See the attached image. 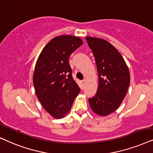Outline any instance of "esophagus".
Listing matches in <instances>:
<instances>
[{
	"instance_id": "1",
	"label": "esophagus",
	"mask_w": 153,
	"mask_h": 153,
	"mask_svg": "<svg viewBox=\"0 0 153 153\" xmlns=\"http://www.w3.org/2000/svg\"><path fill=\"white\" fill-rule=\"evenodd\" d=\"M85 82H85V80H82V82H81V83H82V85H83V86H84V85H85Z\"/></svg>"
}]
</instances>
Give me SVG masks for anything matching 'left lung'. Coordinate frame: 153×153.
<instances>
[{
	"instance_id": "obj_1",
	"label": "left lung",
	"mask_w": 153,
	"mask_h": 153,
	"mask_svg": "<svg viewBox=\"0 0 153 153\" xmlns=\"http://www.w3.org/2000/svg\"><path fill=\"white\" fill-rule=\"evenodd\" d=\"M92 51L99 75L97 94L89 99L92 111L105 116L118 108L127 94L130 83L129 71L118 51L106 40L86 37Z\"/></svg>"
}]
</instances>
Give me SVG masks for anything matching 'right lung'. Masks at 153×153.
<instances>
[{"instance_id": "1", "label": "right lung", "mask_w": 153, "mask_h": 153, "mask_svg": "<svg viewBox=\"0 0 153 153\" xmlns=\"http://www.w3.org/2000/svg\"><path fill=\"white\" fill-rule=\"evenodd\" d=\"M82 41L72 36H56L42 50L36 62L33 85L45 110L59 119L70 111L80 88L73 80L69 56Z\"/></svg>"}]
</instances>
